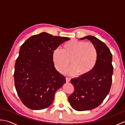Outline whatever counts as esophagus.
Returning <instances> with one entry per match:
<instances>
[{
  "label": "esophagus",
  "instance_id": "esophagus-1",
  "mask_svg": "<svg viewBox=\"0 0 125 125\" xmlns=\"http://www.w3.org/2000/svg\"><path fill=\"white\" fill-rule=\"evenodd\" d=\"M65 79H66V82H67V83H68V82H70V78L66 77Z\"/></svg>",
  "mask_w": 125,
  "mask_h": 125
}]
</instances>
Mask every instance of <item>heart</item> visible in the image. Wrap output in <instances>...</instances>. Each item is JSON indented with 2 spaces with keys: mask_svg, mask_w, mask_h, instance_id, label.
Masks as SVG:
<instances>
[{
  "mask_svg": "<svg viewBox=\"0 0 125 125\" xmlns=\"http://www.w3.org/2000/svg\"><path fill=\"white\" fill-rule=\"evenodd\" d=\"M98 52L95 45L77 40L67 42L63 49H56L52 54V60L56 69L62 73L70 64L67 71L69 75L84 77L91 73L97 62Z\"/></svg>",
  "mask_w": 125,
  "mask_h": 125,
  "instance_id": "obj_1",
  "label": "heart"
}]
</instances>
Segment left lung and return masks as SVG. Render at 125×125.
Masks as SVG:
<instances>
[{
	"mask_svg": "<svg viewBox=\"0 0 125 125\" xmlns=\"http://www.w3.org/2000/svg\"><path fill=\"white\" fill-rule=\"evenodd\" d=\"M98 52L97 62L89 75L71 79L74 91L68 97L71 106L78 111L91 110L97 107L107 96L112 85L113 67L112 55L103 42L94 36L87 35Z\"/></svg>",
	"mask_w": 125,
	"mask_h": 125,
	"instance_id": "8db88e82",
	"label": "left lung"
}]
</instances>
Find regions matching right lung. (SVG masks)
Here are the masks:
<instances>
[{
	"label": "right lung",
	"mask_w": 125,
	"mask_h": 125,
	"mask_svg": "<svg viewBox=\"0 0 125 125\" xmlns=\"http://www.w3.org/2000/svg\"><path fill=\"white\" fill-rule=\"evenodd\" d=\"M67 37L42 32L30 37L20 47L14 73L16 91L22 103L33 110L47 108L56 91L66 83L54 67L52 54Z\"/></svg>",
	"instance_id": "1"
}]
</instances>
